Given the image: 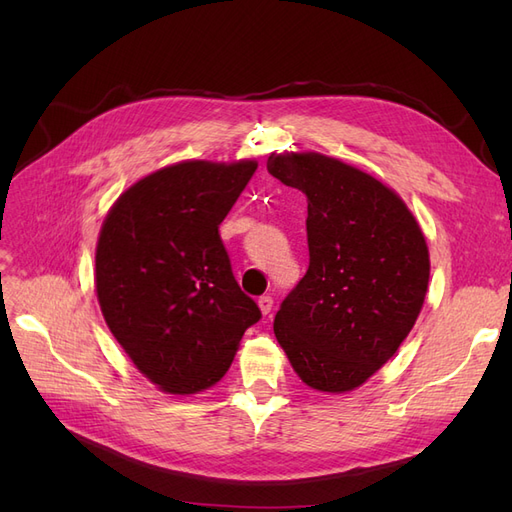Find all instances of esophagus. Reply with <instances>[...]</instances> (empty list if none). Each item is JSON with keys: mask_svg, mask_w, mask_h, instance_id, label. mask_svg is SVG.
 <instances>
[{"mask_svg": "<svg viewBox=\"0 0 512 512\" xmlns=\"http://www.w3.org/2000/svg\"><path fill=\"white\" fill-rule=\"evenodd\" d=\"M258 307H260V312H262V314L269 316V314H271V309H273V299H271V297H267V294H265V297H260V299H258Z\"/></svg>", "mask_w": 512, "mask_h": 512, "instance_id": "1", "label": "esophagus"}]
</instances>
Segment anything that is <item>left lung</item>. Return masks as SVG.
<instances>
[{"mask_svg": "<svg viewBox=\"0 0 512 512\" xmlns=\"http://www.w3.org/2000/svg\"><path fill=\"white\" fill-rule=\"evenodd\" d=\"M267 170L307 196L309 267L275 314V337L307 386L352 391L421 314L425 237L404 200L359 168L309 151L273 153Z\"/></svg>", "mask_w": 512, "mask_h": 512, "instance_id": "left-lung-1", "label": "left lung"}]
</instances>
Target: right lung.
<instances>
[{
    "label": "right lung",
    "instance_id": "1",
    "mask_svg": "<svg viewBox=\"0 0 512 512\" xmlns=\"http://www.w3.org/2000/svg\"><path fill=\"white\" fill-rule=\"evenodd\" d=\"M256 166H166L123 192L102 224L96 292L104 320L166 393L190 395L218 382L262 316L232 275L220 237Z\"/></svg>",
    "mask_w": 512,
    "mask_h": 512
}]
</instances>
